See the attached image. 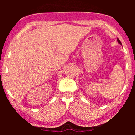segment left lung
<instances>
[{"label": "left lung", "mask_w": 135, "mask_h": 135, "mask_svg": "<svg viewBox=\"0 0 135 135\" xmlns=\"http://www.w3.org/2000/svg\"><path fill=\"white\" fill-rule=\"evenodd\" d=\"M117 41H118V42H119V43L120 44V45H122V43H121V42L120 41V40L119 39V38H117Z\"/></svg>", "instance_id": "obj_1"}]
</instances>
